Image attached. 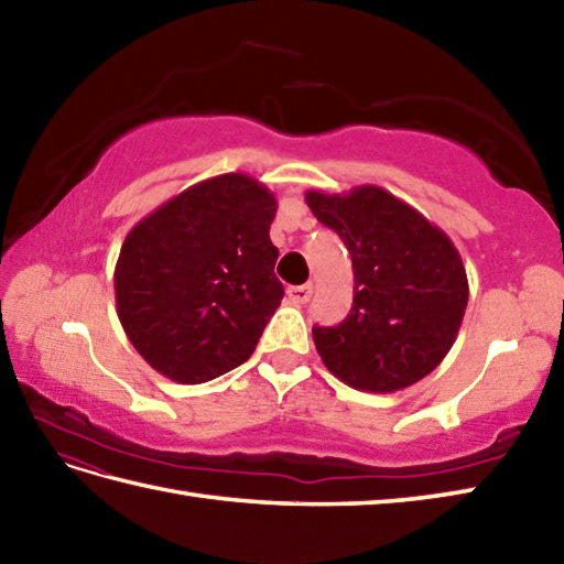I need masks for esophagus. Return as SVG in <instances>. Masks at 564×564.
<instances>
[{"label": "esophagus", "mask_w": 564, "mask_h": 564, "mask_svg": "<svg viewBox=\"0 0 564 564\" xmlns=\"http://www.w3.org/2000/svg\"><path fill=\"white\" fill-rule=\"evenodd\" d=\"M315 291V283H305V285H291L289 289V297L293 303H307L310 297H313Z\"/></svg>", "instance_id": "1"}]
</instances>
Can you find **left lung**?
Instances as JSON below:
<instances>
[{
    "mask_svg": "<svg viewBox=\"0 0 564 564\" xmlns=\"http://www.w3.org/2000/svg\"><path fill=\"white\" fill-rule=\"evenodd\" d=\"M315 218L354 263V305L337 327H315L322 364L346 386L398 392L434 370L458 337L467 273L441 227L380 186L307 191Z\"/></svg>",
    "mask_w": 564,
    "mask_h": 564,
    "instance_id": "1",
    "label": "left lung"
}]
</instances>
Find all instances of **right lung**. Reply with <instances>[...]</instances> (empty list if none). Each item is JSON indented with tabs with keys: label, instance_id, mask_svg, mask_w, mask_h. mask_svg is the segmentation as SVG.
I'll use <instances>...</instances> for the list:
<instances>
[{
	"label": "right lung",
	"instance_id": "right-lung-1",
	"mask_svg": "<svg viewBox=\"0 0 564 564\" xmlns=\"http://www.w3.org/2000/svg\"><path fill=\"white\" fill-rule=\"evenodd\" d=\"M275 196L247 174L188 186L128 232L118 319L138 354L182 386L245 364L281 305L269 227Z\"/></svg>",
	"mask_w": 564,
	"mask_h": 564
}]
</instances>
